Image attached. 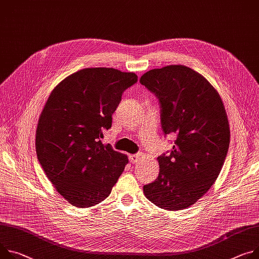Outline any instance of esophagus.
<instances>
[{
	"label": "esophagus",
	"mask_w": 259,
	"mask_h": 259,
	"mask_svg": "<svg viewBox=\"0 0 259 259\" xmlns=\"http://www.w3.org/2000/svg\"><path fill=\"white\" fill-rule=\"evenodd\" d=\"M142 158H143L142 153H137V154L130 155V156H129V161H130L131 163H137Z\"/></svg>",
	"instance_id": "34e87169"
}]
</instances>
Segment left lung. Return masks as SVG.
Wrapping results in <instances>:
<instances>
[{
	"mask_svg": "<svg viewBox=\"0 0 259 259\" xmlns=\"http://www.w3.org/2000/svg\"><path fill=\"white\" fill-rule=\"evenodd\" d=\"M139 81L159 100L164 135L177 134L144 193L161 208L184 209L204 195L224 164L230 131L223 102L202 75L183 65L150 70Z\"/></svg>",
	"mask_w": 259,
	"mask_h": 259,
	"instance_id": "obj_1",
	"label": "left lung"
}]
</instances>
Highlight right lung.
Wrapping results in <instances>:
<instances>
[{"label":"right lung","instance_id":"add662e5","mask_svg":"<svg viewBox=\"0 0 259 259\" xmlns=\"http://www.w3.org/2000/svg\"><path fill=\"white\" fill-rule=\"evenodd\" d=\"M137 75L113 68H85L62 80L39 117L36 153L57 191L77 207L93 206L111 192L128 163L102 143L112 113Z\"/></svg>","mask_w":259,"mask_h":259}]
</instances>
